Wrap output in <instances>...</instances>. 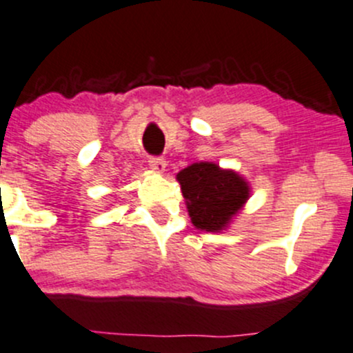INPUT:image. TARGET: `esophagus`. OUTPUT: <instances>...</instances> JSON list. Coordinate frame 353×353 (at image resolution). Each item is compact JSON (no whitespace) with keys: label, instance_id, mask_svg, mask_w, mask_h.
<instances>
[{"label":"esophagus","instance_id":"obj_1","mask_svg":"<svg viewBox=\"0 0 353 353\" xmlns=\"http://www.w3.org/2000/svg\"><path fill=\"white\" fill-rule=\"evenodd\" d=\"M150 166H151V170H153V172L165 173L166 161L163 160V158H160V157H153V158H150Z\"/></svg>","mask_w":353,"mask_h":353}]
</instances>
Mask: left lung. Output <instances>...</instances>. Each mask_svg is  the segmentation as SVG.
Returning <instances> with one entry per match:
<instances>
[{
    "instance_id": "left-lung-1",
    "label": "left lung",
    "mask_w": 353,
    "mask_h": 353,
    "mask_svg": "<svg viewBox=\"0 0 353 353\" xmlns=\"http://www.w3.org/2000/svg\"><path fill=\"white\" fill-rule=\"evenodd\" d=\"M176 180L192 223L205 232H223L251 196L244 176L212 161L192 163Z\"/></svg>"
}]
</instances>
